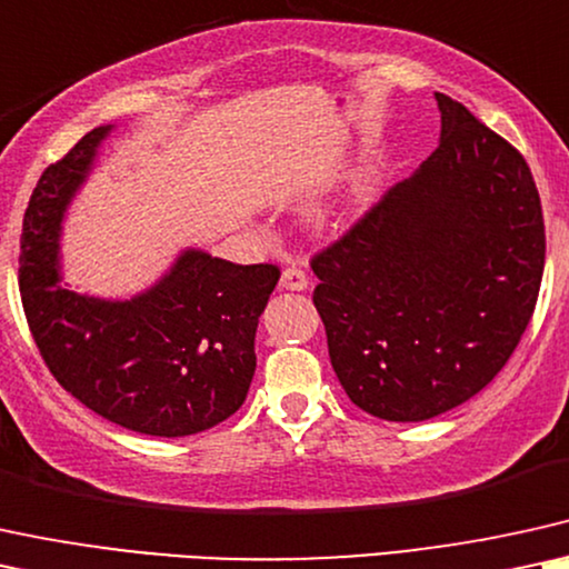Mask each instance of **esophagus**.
I'll use <instances>...</instances> for the list:
<instances>
[{
	"label": "esophagus",
	"instance_id": "1",
	"mask_svg": "<svg viewBox=\"0 0 569 569\" xmlns=\"http://www.w3.org/2000/svg\"><path fill=\"white\" fill-rule=\"evenodd\" d=\"M309 278L307 272L297 268V264H289L283 272H280V289L283 291H307Z\"/></svg>",
	"mask_w": 569,
	"mask_h": 569
}]
</instances>
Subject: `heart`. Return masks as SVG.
<instances>
[{"label": "heart", "instance_id": "1", "mask_svg": "<svg viewBox=\"0 0 569 569\" xmlns=\"http://www.w3.org/2000/svg\"><path fill=\"white\" fill-rule=\"evenodd\" d=\"M372 183H376V168H372V164H362V168L351 170L349 176L343 178L341 189H338L333 210L338 214H347L355 210V207H359L370 197Z\"/></svg>", "mask_w": 569, "mask_h": 569}]
</instances>
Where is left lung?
<instances>
[{"instance_id": "1", "label": "left lung", "mask_w": 569, "mask_h": 569, "mask_svg": "<svg viewBox=\"0 0 569 569\" xmlns=\"http://www.w3.org/2000/svg\"><path fill=\"white\" fill-rule=\"evenodd\" d=\"M436 152L312 260L315 307L347 397L391 422L491 383L541 289V199L515 147L436 93Z\"/></svg>"}]
</instances>
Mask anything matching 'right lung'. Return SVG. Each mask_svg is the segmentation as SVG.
<instances>
[{
  "instance_id": "1",
  "label": "right lung",
  "mask_w": 569,
  "mask_h": 569,
  "mask_svg": "<svg viewBox=\"0 0 569 569\" xmlns=\"http://www.w3.org/2000/svg\"><path fill=\"white\" fill-rule=\"evenodd\" d=\"M114 128H93L36 183L20 236L26 318L47 368L81 405L143 436H193L247 399L257 326L280 270L186 247L126 299L64 283V220Z\"/></svg>"
}]
</instances>
